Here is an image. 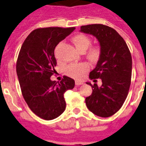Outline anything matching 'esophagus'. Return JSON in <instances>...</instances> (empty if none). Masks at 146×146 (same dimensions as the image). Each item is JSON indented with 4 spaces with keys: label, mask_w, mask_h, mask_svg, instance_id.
Masks as SVG:
<instances>
[{
    "label": "esophagus",
    "mask_w": 146,
    "mask_h": 146,
    "mask_svg": "<svg viewBox=\"0 0 146 146\" xmlns=\"http://www.w3.org/2000/svg\"><path fill=\"white\" fill-rule=\"evenodd\" d=\"M75 84L77 86H81V85L84 84V82H82V81H79V80H76L75 81Z\"/></svg>",
    "instance_id": "1"
}]
</instances>
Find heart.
Instances as JSON below:
<instances>
[{"label": "heart", "mask_w": 146, "mask_h": 146, "mask_svg": "<svg viewBox=\"0 0 146 146\" xmlns=\"http://www.w3.org/2000/svg\"><path fill=\"white\" fill-rule=\"evenodd\" d=\"M72 42L75 45L76 48L83 52H85L91 44V38L84 34H78L73 38ZM100 55V49L98 47H91L87 52L86 56L91 61H96L99 59ZM90 67L87 63L82 62L78 64H72L66 68V74L74 79H80L86 72L89 70Z\"/></svg>", "instance_id": "1"}]
</instances>
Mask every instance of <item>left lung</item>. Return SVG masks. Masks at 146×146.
<instances>
[{"label":"left lung","instance_id":"obj_1","mask_svg":"<svg viewBox=\"0 0 146 146\" xmlns=\"http://www.w3.org/2000/svg\"><path fill=\"white\" fill-rule=\"evenodd\" d=\"M80 31L96 37L101 52L96 68L89 77L96 82L101 79L102 85H92V94L86 98L87 108L98 116L108 118L121 109L126 100L131 85V55L126 42L119 33L107 25L92 24L82 25Z\"/></svg>","mask_w":146,"mask_h":146}]
</instances>
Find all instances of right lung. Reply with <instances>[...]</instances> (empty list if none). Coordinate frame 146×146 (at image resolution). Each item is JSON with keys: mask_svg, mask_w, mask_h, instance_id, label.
Instances as JSON below:
<instances>
[{"mask_svg": "<svg viewBox=\"0 0 146 146\" xmlns=\"http://www.w3.org/2000/svg\"><path fill=\"white\" fill-rule=\"evenodd\" d=\"M74 29L37 28L25 38L18 55L16 69L22 94L31 111L42 119L52 120L64 113V93L74 87V80L66 76L58 82L50 80L57 64L55 47Z\"/></svg>", "mask_w": 146, "mask_h": 146, "instance_id": "add662e5", "label": "right lung"}]
</instances>
